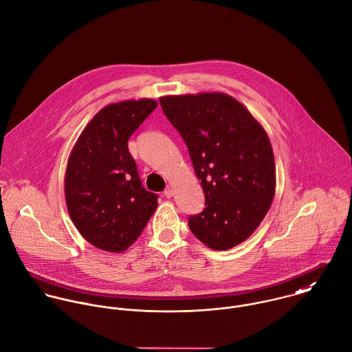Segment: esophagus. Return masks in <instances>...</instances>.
Wrapping results in <instances>:
<instances>
[{
  "label": "esophagus",
  "instance_id": "esophagus-1",
  "mask_svg": "<svg viewBox=\"0 0 352 352\" xmlns=\"http://www.w3.org/2000/svg\"><path fill=\"white\" fill-rule=\"evenodd\" d=\"M164 195H165L166 198H172V197L175 195V191H173L170 187H168V188L164 191Z\"/></svg>",
  "mask_w": 352,
  "mask_h": 352
}]
</instances>
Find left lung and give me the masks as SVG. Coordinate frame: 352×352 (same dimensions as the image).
Here are the masks:
<instances>
[{
  "mask_svg": "<svg viewBox=\"0 0 352 352\" xmlns=\"http://www.w3.org/2000/svg\"><path fill=\"white\" fill-rule=\"evenodd\" d=\"M161 108L184 139L205 194L188 227L213 250H230L258 228L276 190L274 155L263 126L224 93L166 96Z\"/></svg>",
  "mask_w": 352,
  "mask_h": 352,
  "instance_id": "8db88e82",
  "label": "left lung"
}]
</instances>
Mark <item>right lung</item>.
<instances>
[{
  "label": "right lung",
  "instance_id": "1",
  "mask_svg": "<svg viewBox=\"0 0 352 352\" xmlns=\"http://www.w3.org/2000/svg\"><path fill=\"white\" fill-rule=\"evenodd\" d=\"M155 108L150 98L105 107L90 120L69 154L64 180L68 213L97 248L126 250L158 206V197L142 186L126 144Z\"/></svg>",
  "mask_w": 352,
  "mask_h": 352
}]
</instances>
